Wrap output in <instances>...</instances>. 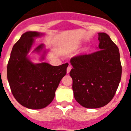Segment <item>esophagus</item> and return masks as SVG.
<instances>
[{
	"label": "esophagus",
	"instance_id": "34e87169",
	"mask_svg": "<svg viewBox=\"0 0 131 131\" xmlns=\"http://www.w3.org/2000/svg\"><path fill=\"white\" fill-rule=\"evenodd\" d=\"M71 68H72V67H71V66H70V65H69V66L68 67V68H67V73H69L70 72V71H71Z\"/></svg>",
	"mask_w": 131,
	"mask_h": 131
}]
</instances>
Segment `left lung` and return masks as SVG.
Masks as SVG:
<instances>
[{"label": "left lung", "instance_id": "obj_1", "mask_svg": "<svg viewBox=\"0 0 131 131\" xmlns=\"http://www.w3.org/2000/svg\"><path fill=\"white\" fill-rule=\"evenodd\" d=\"M98 50L71 58L73 91L76 101L86 108L107 104L116 92L122 73L119 48L105 33H98Z\"/></svg>", "mask_w": 131, "mask_h": 131}]
</instances>
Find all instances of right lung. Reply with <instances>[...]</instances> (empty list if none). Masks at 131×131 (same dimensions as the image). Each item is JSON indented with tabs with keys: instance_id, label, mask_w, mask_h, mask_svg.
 <instances>
[{
	"instance_id": "add662e5",
	"label": "right lung",
	"mask_w": 131,
	"mask_h": 131,
	"mask_svg": "<svg viewBox=\"0 0 131 131\" xmlns=\"http://www.w3.org/2000/svg\"><path fill=\"white\" fill-rule=\"evenodd\" d=\"M42 35L36 31L24 33L14 45L7 66V78L14 97L21 105L33 110L44 108L52 102L68 66V63L52 66L46 62L30 61L27 54L34 38ZM43 48V44H40L33 52H40Z\"/></svg>"
}]
</instances>
